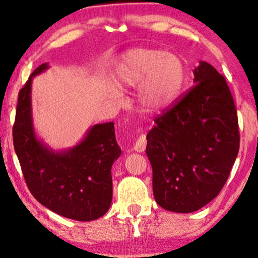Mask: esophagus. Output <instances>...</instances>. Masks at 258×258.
<instances>
[{"label": "esophagus", "instance_id": "obj_1", "mask_svg": "<svg viewBox=\"0 0 258 258\" xmlns=\"http://www.w3.org/2000/svg\"><path fill=\"white\" fill-rule=\"evenodd\" d=\"M146 146H147V140H146V136H145V135H140V136H139V139L136 140L135 145H134L133 148H134V150H135V152H140V153H142V152H145Z\"/></svg>", "mask_w": 258, "mask_h": 258}]
</instances>
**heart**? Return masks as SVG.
<instances>
[{
	"instance_id": "b5f03b06",
	"label": "heart",
	"mask_w": 258,
	"mask_h": 258,
	"mask_svg": "<svg viewBox=\"0 0 258 258\" xmlns=\"http://www.w3.org/2000/svg\"><path fill=\"white\" fill-rule=\"evenodd\" d=\"M182 59L161 49L137 48L117 63L115 79L123 88H139L137 97L146 112L162 111L178 97L185 82Z\"/></svg>"
}]
</instances>
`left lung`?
I'll return each mask as SVG.
<instances>
[{
  "mask_svg": "<svg viewBox=\"0 0 258 258\" xmlns=\"http://www.w3.org/2000/svg\"><path fill=\"white\" fill-rule=\"evenodd\" d=\"M195 85L154 119L146 153L153 193L162 209L189 213L225 185L239 150L238 117L226 80L200 61Z\"/></svg>",
  "mask_w": 258,
  "mask_h": 258,
  "instance_id": "1",
  "label": "left lung"
}]
</instances>
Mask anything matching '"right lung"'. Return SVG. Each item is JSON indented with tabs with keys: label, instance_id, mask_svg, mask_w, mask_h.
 <instances>
[{
	"label": "right lung",
	"instance_id": "1",
	"mask_svg": "<svg viewBox=\"0 0 258 258\" xmlns=\"http://www.w3.org/2000/svg\"><path fill=\"white\" fill-rule=\"evenodd\" d=\"M19 92L13 125L14 149L27 186L40 204L66 218L90 222L108 212L112 200L111 166L121 155L112 122L96 124L82 142L58 153L36 139L32 121L33 77Z\"/></svg>",
	"mask_w": 258,
	"mask_h": 258
}]
</instances>
